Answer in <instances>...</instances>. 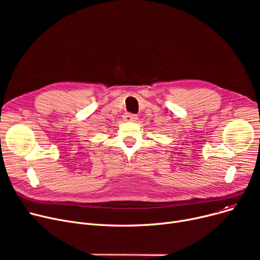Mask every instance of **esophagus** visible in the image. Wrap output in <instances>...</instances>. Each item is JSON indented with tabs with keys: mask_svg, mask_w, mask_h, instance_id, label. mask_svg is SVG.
Segmentation results:
<instances>
[{
	"mask_svg": "<svg viewBox=\"0 0 260 260\" xmlns=\"http://www.w3.org/2000/svg\"><path fill=\"white\" fill-rule=\"evenodd\" d=\"M123 120L124 121H137L138 120V117L134 115V114H131V113H125L124 115H123Z\"/></svg>",
	"mask_w": 260,
	"mask_h": 260,
	"instance_id": "1",
	"label": "esophagus"
}]
</instances>
